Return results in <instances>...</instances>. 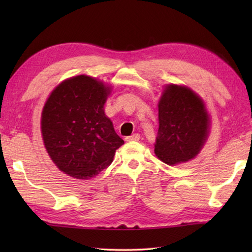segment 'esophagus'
Instances as JSON below:
<instances>
[{
  "mask_svg": "<svg viewBox=\"0 0 252 252\" xmlns=\"http://www.w3.org/2000/svg\"><path fill=\"white\" fill-rule=\"evenodd\" d=\"M140 140V134H137V133H134V134H132L130 136H126V142H132V141H138Z\"/></svg>",
  "mask_w": 252,
  "mask_h": 252,
  "instance_id": "1",
  "label": "esophagus"
}]
</instances>
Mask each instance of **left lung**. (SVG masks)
I'll return each instance as SVG.
<instances>
[{"mask_svg":"<svg viewBox=\"0 0 252 252\" xmlns=\"http://www.w3.org/2000/svg\"><path fill=\"white\" fill-rule=\"evenodd\" d=\"M155 154L174 165L195 158L205 144L210 118L203 100L187 87L169 84L158 104Z\"/></svg>","mask_w":252,"mask_h":252,"instance_id":"left-lung-1","label":"left lung"}]
</instances>
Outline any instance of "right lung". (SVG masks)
<instances>
[{
    "mask_svg": "<svg viewBox=\"0 0 252 252\" xmlns=\"http://www.w3.org/2000/svg\"><path fill=\"white\" fill-rule=\"evenodd\" d=\"M110 87L81 74L53 90L43 107L41 132L57 168L79 180L99 174L125 144L106 117Z\"/></svg>",
    "mask_w": 252,
    "mask_h": 252,
    "instance_id": "add662e5",
    "label": "right lung"
}]
</instances>
